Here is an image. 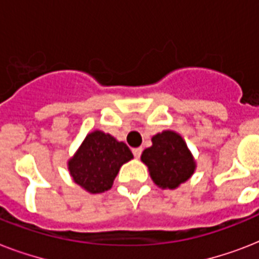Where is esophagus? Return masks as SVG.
<instances>
[{"label": "esophagus", "mask_w": 259, "mask_h": 259, "mask_svg": "<svg viewBox=\"0 0 259 259\" xmlns=\"http://www.w3.org/2000/svg\"><path fill=\"white\" fill-rule=\"evenodd\" d=\"M132 152H133L134 157L138 158V157H140V156H141V153H142V148H134V149H132Z\"/></svg>", "instance_id": "esophagus-1"}]
</instances>
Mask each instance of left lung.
<instances>
[{"label": "left lung", "mask_w": 259, "mask_h": 259, "mask_svg": "<svg viewBox=\"0 0 259 259\" xmlns=\"http://www.w3.org/2000/svg\"><path fill=\"white\" fill-rule=\"evenodd\" d=\"M152 142L153 145L142 152L141 160L158 187L173 189L192 176L195 161L179 134L166 130L156 134Z\"/></svg>", "instance_id": "1"}]
</instances>
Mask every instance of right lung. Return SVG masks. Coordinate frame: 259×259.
<instances>
[{"label":"right lung","instance_id":"1","mask_svg":"<svg viewBox=\"0 0 259 259\" xmlns=\"http://www.w3.org/2000/svg\"><path fill=\"white\" fill-rule=\"evenodd\" d=\"M132 158L125 142L97 130L84 138L68 169L76 184L91 193H101L111 188L119 168Z\"/></svg>","mask_w":259,"mask_h":259}]
</instances>
